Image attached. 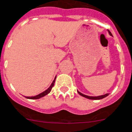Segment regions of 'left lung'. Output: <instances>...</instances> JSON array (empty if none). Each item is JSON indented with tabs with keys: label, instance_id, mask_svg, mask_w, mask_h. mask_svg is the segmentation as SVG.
Here are the masks:
<instances>
[{
	"label": "left lung",
	"instance_id": "left-lung-1",
	"mask_svg": "<svg viewBox=\"0 0 132 132\" xmlns=\"http://www.w3.org/2000/svg\"><path fill=\"white\" fill-rule=\"evenodd\" d=\"M108 31H109V34H110V35H111V36H112V34L110 33V31H109V30H108ZM78 93H79V95H80L81 96H82V97H85V98H89V99H92V100H98V99H102V98H104V97H107V96L109 95V93H106V94H105V95H101V96H98V97H90V96H87V95H85L82 94L81 93L79 92V91H78Z\"/></svg>",
	"mask_w": 132,
	"mask_h": 132
}]
</instances>
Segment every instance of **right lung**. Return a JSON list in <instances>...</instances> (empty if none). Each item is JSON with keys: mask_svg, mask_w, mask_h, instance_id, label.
I'll use <instances>...</instances> for the list:
<instances>
[{"mask_svg": "<svg viewBox=\"0 0 132 132\" xmlns=\"http://www.w3.org/2000/svg\"><path fill=\"white\" fill-rule=\"evenodd\" d=\"M55 79H56V78H54V81H53V83H52V84L51 85V86H50L47 90H45V91H43V93H40V94L37 95H36V96H34V97H26L27 98H29V99H38V98H41V97H44V96L47 95V94H48V93L51 92L52 88H53V87L54 86V82H55Z\"/></svg>", "mask_w": 132, "mask_h": 132, "instance_id": "obj_1", "label": "right lung"}]
</instances>
